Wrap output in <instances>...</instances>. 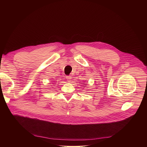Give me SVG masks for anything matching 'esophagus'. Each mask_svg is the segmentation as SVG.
Here are the masks:
<instances>
[{
    "instance_id": "34e87169",
    "label": "esophagus",
    "mask_w": 147,
    "mask_h": 147,
    "mask_svg": "<svg viewBox=\"0 0 147 147\" xmlns=\"http://www.w3.org/2000/svg\"><path fill=\"white\" fill-rule=\"evenodd\" d=\"M66 79H67V81L68 82H71V77L70 76H66Z\"/></svg>"
}]
</instances>
